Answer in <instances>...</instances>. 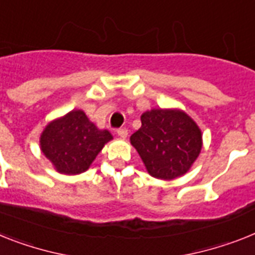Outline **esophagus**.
<instances>
[{
	"label": "esophagus",
	"mask_w": 255,
	"mask_h": 255,
	"mask_svg": "<svg viewBox=\"0 0 255 255\" xmlns=\"http://www.w3.org/2000/svg\"><path fill=\"white\" fill-rule=\"evenodd\" d=\"M117 134H119L121 138H126V136H128V129H125V128H121V129L117 130Z\"/></svg>",
	"instance_id": "obj_1"
}]
</instances>
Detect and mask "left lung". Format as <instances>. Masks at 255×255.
I'll use <instances>...</instances> for the list:
<instances>
[{"label": "left lung", "mask_w": 255, "mask_h": 255, "mask_svg": "<svg viewBox=\"0 0 255 255\" xmlns=\"http://www.w3.org/2000/svg\"><path fill=\"white\" fill-rule=\"evenodd\" d=\"M142 126L131 135V144L151 176L172 180L182 176L198 157L201 130L181 111L152 109L140 117Z\"/></svg>", "instance_id": "left-lung-1"}]
</instances>
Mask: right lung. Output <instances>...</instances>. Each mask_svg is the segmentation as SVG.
I'll return each instance as SVG.
<instances>
[{
  "instance_id": "right-lung-1",
  "label": "right lung",
  "mask_w": 255,
  "mask_h": 255,
  "mask_svg": "<svg viewBox=\"0 0 255 255\" xmlns=\"http://www.w3.org/2000/svg\"><path fill=\"white\" fill-rule=\"evenodd\" d=\"M112 139L108 130H99L83 111H71L56 120L41 134V151L61 173L78 174L88 169L104 144Z\"/></svg>"
}]
</instances>
